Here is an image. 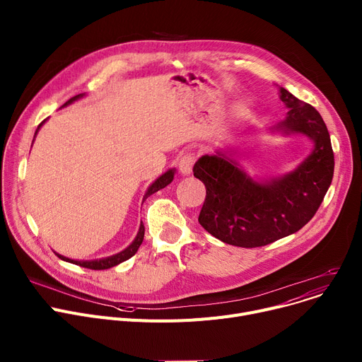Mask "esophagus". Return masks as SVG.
<instances>
[{
    "label": "esophagus",
    "mask_w": 362,
    "mask_h": 362,
    "mask_svg": "<svg viewBox=\"0 0 362 362\" xmlns=\"http://www.w3.org/2000/svg\"><path fill=\"white\" fill-rule=\"evenodd\" d=\"M195 154H185L179 160V170L182 175H190L192 173V167L195 164Z\"/></svg>",
    "instance_id": "34e87169"
}]
</instances>
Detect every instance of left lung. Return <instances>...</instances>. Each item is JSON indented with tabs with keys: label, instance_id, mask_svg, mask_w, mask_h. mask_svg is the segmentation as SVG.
I'll return each mask as SVG.
<instances>
[{
	"label": "left lung",
	"instance_id": "obj_1",
	"mask_svg": "<svg viewBox=\"0 0 362 362\" xmlns=\"http://www.w3.org/2000/svg\"><path fill=\"white\" fill-rule=\"evenodd\" d=\"M281 100L288 115L276 129L304 134L315 142L294 172L257 182L220 153L202 156L194 165V176L206 189L198 221L227 245L260 247L298 231L315 216L332 183L334 157L320 113L285 88Z\"/></svg>",
	"mask_w": 362,
	"mask_h": 362
}]
</instances>
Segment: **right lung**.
<instances>
[{
    "instance_id": "obj_1",
    "label": "right lung",
    "mask_w": 362,
    "mask_h": 362,
    "mask_svg": "<svg viewBox=\"0 0 362 362\" xmlns=\"http://www.w3.org/2000/svg\"><path fill=\"white\" fill-rule=\"evenodd\" d=\"M84 94H77V95H74V98H71L64 106H66V105H69V103H72L74 100H77V99H80V98H83ZM45 122V120H43ZM42 122V124H43ZM42 124L37 127V129L42 127ZM37 132V131H36ZM173 177H175V170H168V172H165L163 176H160L150 187H148V190L146 192V197H144V201H146L150 195H153V194H156L157 190H160V189H163V187H165L168 183H172V180H173ZM144 233H146V228H144V224L141 223V226H139V231H138V234H136V237H135V240L134 242L124 250V252H120V253H117V255H115V256H110V257H106V259H99V260H72V259H68V257H64V256H61V255H58V257L59 259H62V260H66V262H71V263H74V264H78V267H81V268H87V269H93V271H102V269H109V268H113V267H116V264H119V263H122V262H125V260H128L129 257H132L136 252H138V249H139V246H141V243H142V240H144Z\"/></svg>"
}]
</instances>
